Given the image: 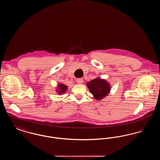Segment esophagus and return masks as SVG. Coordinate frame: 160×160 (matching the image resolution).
Listing matches in <instances>:
<instances>
[{
	"instance_id": "1",
	"label": "esophagus",
	"mask_w": 160,
	"mask_h": 160,
	"mask_svg": "<svg viewBox=\"0 0 160 160\" xmlns=\"http://www.w3.org/2000/svg\"><path fill=\"white\" fill-rule=\"evenodd\" d=\"M77 83L82 84V83L83 82V78H77Z\"/></svg>"
}]
</instances>
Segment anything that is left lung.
I'll list each match as a JSON object with an SVG mask.
<instances>
[{
	"mask_svg": "<svg viewBox=\"0 0 160 160\" xmlns=\"http://www.w3.org/2000/svg\"><path fill=\"white\" fill-rule=\"evenodd\" d=\"M87 86L96 99L101 100L107 96L110 91V84L106 80L97 78L87 83Z\"/></svg>",
	"mask_w": 160,
	"mask_h": 160,
	"instance_id": "obj_1",
	"label": "left lung"
}]
</instances>
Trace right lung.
I'll use <instances>...</instances> for the list:
<instances>
[{"label": "right lung", "instance_id": "1", "mask_svg": "<svg viewBox=\"0 0 160 160\" xmlns=\"http://www.w3.org/2000/svg\"><path fill=\"white\" fill-rule=\"evenodd\" d=\"M67 88H68L67 86L64 85L63 84H59V85H58V90H57V92H58L59 94L61 95V94H62V93H65V92H66V91H67Z\"/></svg>", "mask_w": 160, "mask_h": 160}]
</instances>
